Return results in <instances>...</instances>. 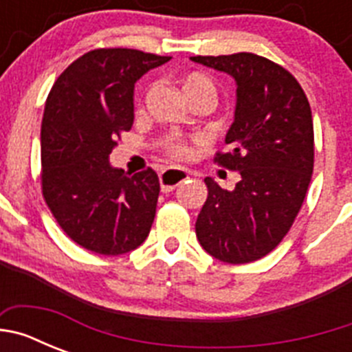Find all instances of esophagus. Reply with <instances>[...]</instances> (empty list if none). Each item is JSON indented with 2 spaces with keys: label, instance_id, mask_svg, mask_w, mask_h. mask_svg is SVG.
I'll list each match as a JSON object with an SVG mask.
<instances>
[{
  "label": "esophagus",
  "instance_id": "34e87169",
  "mask_svg": "<svg viewBox=\"0 0 352 352\" xmlns=\"http://www.w3.org/2000/svg\"><path fill=\"white\" fill-rule=\"evenodd\" d=\"M188 178V173L183 169H176V167H169V169L162 170L158 174V179H160V188L162 192H170L173 188L183 183Z\"/></svg>",
  "mask_w": 352,
  "mask_h": 352
}]
</instances>
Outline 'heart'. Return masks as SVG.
Wrapping results in <instances>:
<instances>
[{
  "mask_svg": "<svg viewBox=\"0 0 352 352\" xmlns=\"http://www.w3.org/2000/svg\"><path fill=\"white\" fill-rule=\"evenodd\" d=\"M183 91H185L186 96L201 91L214 95V84L211 82L210 77L203 76V74H188V76L183 77ZM164 151L173 158H186L190 155V146L183 139L173 138L166 144Z\"/></svg>",
  "mask_w": 352,
  "mask_h": 352,
  "instance_id": "heart-1",
  "label": "heart"
}]
</instances>
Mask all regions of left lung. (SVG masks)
<instances>
[{
	"mask_svg": "<svg viewBox=\"0 0 352 352\" xmlns=\"http://www.w3.org/2000/svg\"><path fill=\"white\" fill-rule=\"evenodd\" d=\"M192 61L234 77V123L229 151L213 162L238 170L234 190L204 179L208 197L195 222L199 243L214 259L254 263L280 243L303 206L314 173V123L303 88L268 58L236 52Z\"/></svg>",
	"mask_w": 352,
	"mask_h": 352,
	"instance_id": "obj_1",
	"label": "left lung"
}]
</instances>
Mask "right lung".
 <instances>
[{
	"label": "right lung",
	"mask_w": 352,
	"mask_h": 352,
	"mask_svg": "<svg viewBox=\"0 0 352 352\" xmlns=\"http://www.w3.org/2000/svg\"><path fill=\"white\" fill-rule=\"evenodd\" d=\"M169 56L93 49L51 88L40 132L43 201L65 234L102 256H121L149 234L160 183L151 167L125 174L109 166L133 123V84Z\"/></svg>",
	"instance_id": "right-lung-1"
}]
</instances>
